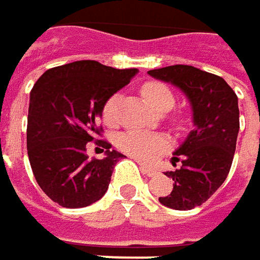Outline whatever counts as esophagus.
I'll return each instance as SVG.
<instances>
[{"instance_id": "34e87169", "label": "esophagus", "mask_w": 260, "mask_h": 260, "mask_svg": "<svg viewBox=\"0 0 260 260\" xmlns=\"http://www.w3.org/2000/svg\"><path fill=\"white\" fill-rule=\"evenodd\" d=\"M140 170H142V173H143V175H146V176H149V177H152L157 175V170H155V169L146 167V166H143V164H140Z\"/></svg>"}]
</instances>
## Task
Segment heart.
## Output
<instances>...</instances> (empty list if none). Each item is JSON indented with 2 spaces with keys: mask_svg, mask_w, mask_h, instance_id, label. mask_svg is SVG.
Wrapping results in <instances>:
<instances>
[{
  "mask_svg": "<svg viewBox=\"0 0 260 260\" xmlns=\"http://www.w3.org/2000/svg\"><path fill=\"white\" fill-rule=\"evenodd\" d=\"M140 91L143 99L158 112H166L172 109L176 101L172 88L161 81H148L142 85ZM118 102L120 98L115 94L105 103L103 120L106 124L114 125L118 121ZM117 146L124 154L138 159L140 162H152L169 149L170 142L162 135L130 130L118 136Z\"/></svg>",
  "mask_w": 260,
  "mask_h": 260,
  "instance_id": "obj_1",
  "label": "heart"
}]
</instances>
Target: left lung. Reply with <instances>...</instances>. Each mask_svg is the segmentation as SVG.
I'll return each instance as SVG.
<instances>
[{
    "label": "left lung",
    "instance_id": "left-lung-1",
    "mask_svg": "<svg viewBox=\"0 0 260 260\" xmlns=\"http://www.w3.org/2000/svg\"><path fill=\"white\" fill-rule=\"evenodd\" d=\"M148 74L177 85L192 106L194 130L172 158L180 167L166 173L175 182L173 189L158 198L170 209L191 210L206 203L231 170L240 130L238 99L222 77L194 66H166Z\"/></svg>",
    "mask_w": 260,
    "mask_h": 260
}]
</instances>
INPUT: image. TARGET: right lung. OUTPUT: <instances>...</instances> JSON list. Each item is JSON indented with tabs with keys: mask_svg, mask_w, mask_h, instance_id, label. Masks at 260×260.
Returning a JSON list of instances; mask_svg holds the SVG:
<instances>
[{
	"mask_svg": "<svg viewBox=\"0 0 260 260\" xmlns=\"http://www.w3.org/2000/svg\"><path fill=\"white\" fill-rule=\"evenodd\" d=\"M138 69H117L96 60H77L46 71L29 102L26 146L32 173L44 194L66 209H80L101 200L112 170L124 157L111 143L98 139L106 101L130 83ZM94 143L102 160L86 155Z\"/></svg>",
	"mask_w": 260,
	"mask_h": 260,
	"instance_id": "add662e5",
	"label": "right lung"
}]
</instances>
